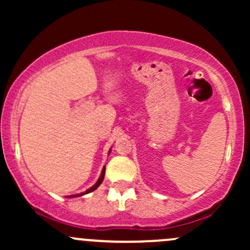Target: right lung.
<instances>
[{
	"mask_svg": "<svg viewBox=\"0 0 250 250\" xmlns=\"http://www.w3.org/2000/svg\"><path fill=\"white\" fill-rule=\"evenodd\" d=\"M110 151H111V148L109 149V151H108V155L110 154ZM104 174H105V167H103V169H102V171H101V175H100V177H99V180L96 181V183L95 185L93 186V187H90L89 189H87V190L85 191H83V193H80V194H75V195H69V196H67V197H69V199H71V197H77V196H82V195H85V194H89V193H91V191H94L95 190V189H97L99 188V186L101 185V183L103 182V179H104Z\"/></svg>",
	"mask_w": 250,
	"mask_h": 250,
	"instance_id": "add662e5",
	"label": "right lung"
}]
</instances>
